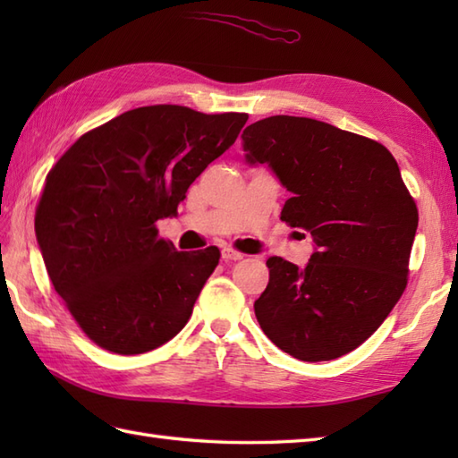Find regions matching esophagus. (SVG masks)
<instances>
[{
  "label": "esophagus",
  "instance_id": "1",
  "mask_svg": "<svg viewBox=\"0 0 458 458\" xmlns=\"http://www.w3.org/2000/svg\"><path fill=\"white\" fill-rule=\"evenodd\" d=\"M242 258H244V254H240V251H236V250H232V248L222 250V259L224 261H238Z\"/></svg>",
  "mask_w": 458,
  "mask_h": 458
}]
</instances>
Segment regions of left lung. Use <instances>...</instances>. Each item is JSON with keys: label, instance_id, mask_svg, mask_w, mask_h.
Segmentation results:
<instances>
[{"label": "left lung", "instance_id": "8db88e82", "mask_svg": "<svg viewBox=\"0 0 458 458\" xmlns=\"http://www.w3.org/2000/svg\"><path fill=\"white\" fill-rule=\"evenodd\" d=\"M242 141L246 161L266 163L291 192L281 220L315 242L301 269L267 259L254 303L261 330L303 362L352 352L407 285L420 214L397 161L382 143L295 115L251 123Z\"/></svg>", "mask_w": 458, "mask_h": 458}]
</instances>
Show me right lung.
I'll return each mask as SVG.
<instances>
[{"label": "right lung", "mask_w": 458, "mask_h": 458, "mask_svg": "<svg viewBox=\"0 0 458 458\" xmlns=\"http://www.w3.org/2000/svg\"><path fill=\"white\" fill-rule=\"evenodd\" d=\"M246 122L143 106L84 133L48 171L37 242L55 291L98 346L143 354L187 325L220 251H177L155 222L177 212Z\"/></svg>", "instance_id": "add662e5"}]
</instances>
